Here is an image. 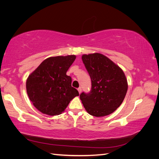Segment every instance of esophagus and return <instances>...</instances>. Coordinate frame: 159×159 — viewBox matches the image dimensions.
<instances>
[{
    "label": "esophagus",
    "instance_id": "obj_1",
    "mask_svg": "<svg viewBox=\"0 0 159 159\" xmlns=\"http://www.w3.org/2000/svg\"><path fill=\"white\" fill-rule=\"evenodd\" d=\"M78 92H79V93H81V88H78Z\"/></svg>",
    "mask_w": 159,
    "mask_h": 159
}]
</instances>
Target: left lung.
Segmentation results:
<instances>
[{
  "mask_svg": "<svg viewBox=\"0 0 159 159\" xmlns=\"http://www.w3.org/2000/svg\"><path fill=\"white\" fill-rule=\"evenodd\" d=\"M81 58L91 81L89 93L80 95L85 110L95 117L113 113L122 103L128 89L123 71L99 53L84 54Z\"/></svg>",
  "mask_w": 159,
  "mask_h": 159,
  "instance_id": "8db88e82",
  "label": "left lung"
}]
</instances>
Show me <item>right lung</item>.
I'll list each match as a JSON object with an SVG mask.
<instances>
[{
    "label": "right lung",
    "mask_w": 159,
    "mask_h": 159,
    "mask_svg": "<svg viewBox=\"0 0 159 159\" xmlns=\"http://www.w3.org/2000/svg\"><path fill=\"white\" fill-rule=\"evenodd\" d=\"M75 55L50 57L43 61L28 76L26 91L38 110L51 116L64 111L70 101L79 95L66 75L75 60Z\"/></svg>",
    "instance_id": "obj_1"
}]
</instances>
